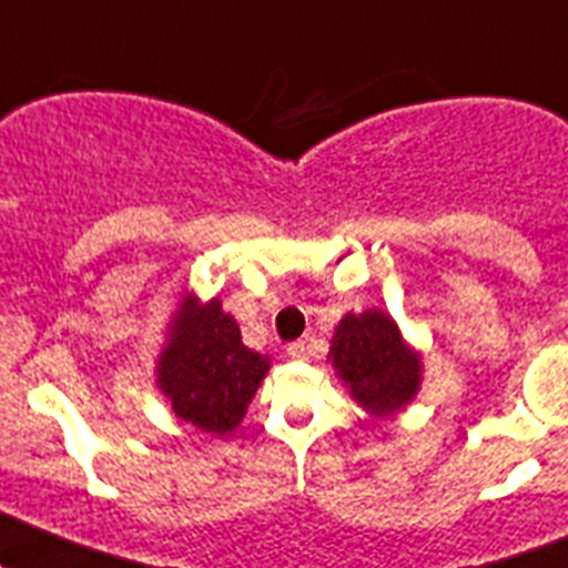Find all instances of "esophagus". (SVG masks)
<instances>
[{"mask_svg":"<svg viewBox=\"0 0 568 568\" xmlns=\"http://www.w3.org/2000/svg\"><path fill=\"white\" fill-rule=\"evenodd\" d=\"M288 357H294V361H305L307 357V344L305 341H294V344H288Z\"/></svg>","mask_w":568,"mask_h":568,"instance_id":"esophagus-1","label":"esophagus"}]
</instances>
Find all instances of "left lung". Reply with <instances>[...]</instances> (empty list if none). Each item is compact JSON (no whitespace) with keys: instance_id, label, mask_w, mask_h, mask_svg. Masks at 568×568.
Returning <instances> with one entry per match:
<instances>
[{"instance_id":"8db88e82","label":"left lung","mask_w":568,"mask_h":568,"mask_svg":"<svg viewBox=\"0 0 568 568\" xmlns=\"http://www.w3.org/2000/svg\"><path fill=\"white\" fill-rule=\"evenodd\" d=\"M329 357L352 396L374 416L407 405L422 379L418 357L402 344L390 316L379 311L341 318Z\"/></svg>"}]
</instances>
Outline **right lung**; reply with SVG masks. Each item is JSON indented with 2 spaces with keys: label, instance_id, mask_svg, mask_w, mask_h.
<instances>
[{
  "label": "right lung",
  "instance_id": "right-lung-1",
  "mask_svg": "<svg viewBox=\"0 0 568 568\" xmlns=\"http://www.w3.org/2000/svg\"><path fill=\"white\" fill-rule=\"evenodd\" d=\"M266 372L268 361L246 349L239 324L222 311V302L196 307L189 300L172 324L158 383L183 422L224 436L239 427Z\"/></svg>",
  "mask_w": 568,
  "mask_h": 568
}]
</instances>
